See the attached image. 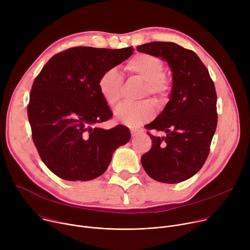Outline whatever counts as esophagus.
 <instances>
[{
	"label": "esophagus",
	"instance_id": "1",
	"mask_svg": "<svg viewBox=\"0 0 250 250\" xmlns=\"http://www.w3.org/2000/svg\"><path fill=\"white\" fill-rule=\"evenodd\" d=\"M130 133H131V136L134 137V136H136L138 134V131L134 130V129H130Z\"/></svg>",
	"mask_w": 250,
	"mask_h": 250
}]
</instances>
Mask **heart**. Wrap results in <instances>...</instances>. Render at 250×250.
Masks as SVG:
<instances>
[{
    "instance_id": "heart-1",
    "label": "heart",
    "mask_w": 250,
    "mask_h": 250,
    "mask_svg": "<svg viewBox=\"0 0 250 250\" xmlns=\"http://www.w3.org/2000/svg\"><path fill=\"white\" fill-rule=\"evenodd\" d=\"M125 70L131 75L139 76L146 82L144 96L150 95L158 104L166 103L170 92V82L164 75L162 60L150 54H138L125 65ZM99 92L104 102L112 109H116L122 98L123 76L116 68H111L101 75L98 82ZM154 104L149 100L124 104L119 110L117 118L124 125L137 128L154 117Z\"/></svg>"
}]
</instances>
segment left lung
Masks as SVG:
<instances>
[{
  "label": "left lung",
  "instance_id": "8db88e82",
  "mask_svg": "<svg viewBox=\"0 0 250 250\" xmlns=\"http://www.w3.org/2000/svg\"><path fill=\"white\" fill-rule=\"evenodd\" d=\"M139 52L165 60L172 70L170 100L147 129L154 136L141 164L152 179L168 184L183 182L203 167L218 123L217 93L199 56L174 42H153L136 46Z\"/></svg>",
  "mask_w": 250,
  "mask_h": 250
}]
</instances>
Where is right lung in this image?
Here are the masks:
<instances>
[{
    "label": "right lung",
    "instance_id": "add662e5",
    "mask_svg": "<svg viewBox=\"0 0 250 250\" xmlns=\"http://www.w3.org/2000/svg\"><path fill=\"white\" fill-rule=\"evenodd\" d=\"M121 49L77 46L52 56L35 78L27 116L32 139L47 168L67 181H89L108 168L130 138L126 126H98L113 117L99 92L101 75L130 57Z\"/></svg>",
    "mask_w": 250,
    "mask_h": 250
}]
</instances>
